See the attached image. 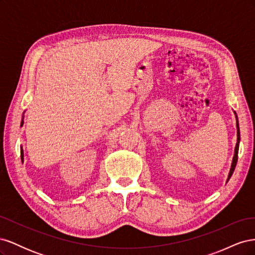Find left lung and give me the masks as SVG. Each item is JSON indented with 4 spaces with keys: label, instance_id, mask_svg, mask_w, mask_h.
I'll list each match as a JSON object with an SVG mask.
<instances>
[{
    "label": "left lung",
    "instance_id": "1",
    "mask_svg": "<svg viewBox=\"0 0 255 255\" xmlns=\"http://www.w3.org/2000/svg\"><path fill=\"white\" fill-rule=\"evenodd\" d=\"M236 119H237V117H236ZM239 140H241V134H239V127H238V122H237V143H236V146H235V154H234V157H233V163H232V167H231V170H230V173H229L228 181L230 180V177L232 176V174H233V172H234V169H235V167H236V164H237Z\"/></svg>",
    "mask_w": 255,
    "mask_h": 255
}]
</instances>
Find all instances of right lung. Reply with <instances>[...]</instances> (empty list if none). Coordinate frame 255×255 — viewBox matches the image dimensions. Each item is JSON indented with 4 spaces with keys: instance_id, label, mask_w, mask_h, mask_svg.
Wrapping results in <instances>:
<instances>
[{
    "instance_id": "1",
    "label": "right lung",
    "mask_w": 255,
    "mask_h": 255,
    "mask_svg": "<svg viewBox=\"0 0 255 255\" xmlns=\"http://www.w3.org/2000/svg\"><path fill=\"white\" fill-rule=\"evenodd\" d=\"M22 123H23V121H22ZM22 123H21V125H22ZM21 159H23V151L21 150Z\"/></svg>"
}]
</instances>
